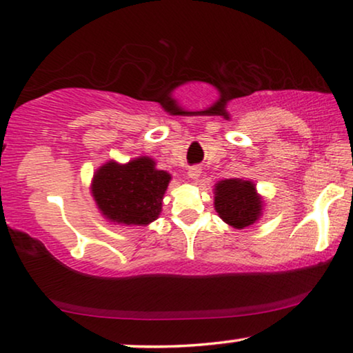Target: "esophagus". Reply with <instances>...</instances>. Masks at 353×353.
Returning <instances> with one entry per match:
<instances>
[{
  "instance_id": "obj_1",
  "label": "esophagus",
  "mask_w": 353,
  "mask_h": 353,
  "mask_svg": "<svg viewBox=\"0 0 353 353\" xmlns=\"http://www.w3.org/2000/svg\"><path fill=\"white\" fill-rule=\"evenodd\" d=\"M199 174H201V170H199L198 166L188 168V177H190V179H198Z\"/></svg>"
}]
</instances>
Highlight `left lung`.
Instances as JSON below:
<instances>
[{
  "instance_id": "left-lung-1",
  "label": "left lung",
  "mask_w": 353,
  "mask_h": 353,
  "mask_svg": "<svg viewBox=\"0 0 353 353\" xmlns=\"http://www.w3.org/2000/svg\"><path fill=\"white\" fill-rule=\"evenodd\" d=\"M214 201L223 222L239 230L256 222L261 214V199L249 181L227 179L219 182Z\"/></svg>"
}]
</instances>
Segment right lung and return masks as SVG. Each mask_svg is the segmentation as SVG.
Returning a JSON list of instances; mask_svg holds the SVG:
<instances>
[{
	"label": "right lung",
	"instance_id": "right-lung-1",
	"mask_svg": "<svg viewBox=\"0 0 353 353\" xmlns=\"http://www.w3.org/2000/svg\"><path fill=\"white\" fill-rule=\"evenodd\" d=\"M171 176L141 157L126 165L109 161L93 177L92 192L98 208L110 222L147 225L159 217L161 199Z\"/></svg>",
	"mask_w": 353,
	"mask_h": 353
}]
</instances>
